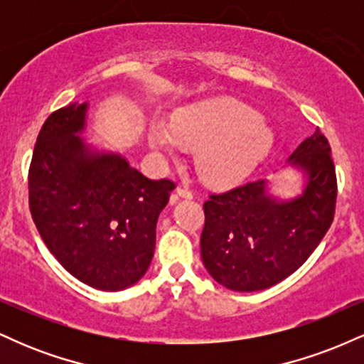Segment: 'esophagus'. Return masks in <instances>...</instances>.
<instances>
[{"instance_id": "obj_1", "label": "esophagus", "mask_w": 364, "mask_h": 364, "mask_svg": "<svg viewBox=\"0 0 364 364\" xmlns=\"http://www.w3.org/2000/svg\"><path fill=\"white\" fill-rule=\"evenodd\" d=\"M176 198H186V200L193 198V191L188 190L186 186H179L176 190V195H173V198H171V202L174 203V202H176Z\"/></svg>"}]
</instances>
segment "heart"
Here are the masks:
<instances>
[{"mask_svg":"<svg viewBox=\"0 0 364 364\" xmlns=\"http://www.w3.org/2000/svg\"><path fill=\"white\" fill-rule=\"evenodd\" d=\"M149 141L161 156H176L183 147L196 150L195 164L203 181L229 186L243 181L265 161L274 132L246 104L219 99L179 111L173 123L156 121Z\"/></svg>","mask_w":364,"mask_h":364,"instance_id":"heart-1","label":"heart"}]
</instances>
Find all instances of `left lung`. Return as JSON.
Returning <instances> with one entry per match:
<instances>
[{"mask_svg":"<svg viewBox=\"0 0 364 364\" xmlns=\"http://www.w3.org/2000/svg\"><path fill=\"white\" fill-rule=\"evenodd\" d=\"M287 162L303 173L301 193L294 198H277L270 183L258 179L203 203L202 260L228 289L262 291L289 277L332 224L337 179L328 140L316 128Z\"/></svg>","mask_w":364,"mask_h":364,"instance_id":"1","label":"left lung"}]
</instances>
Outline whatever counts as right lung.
I'll use <instances>...</instances> for the list:
<instances>
[{"mask_svg": "<svg viewBox=\"0 0 364 364\" xmlns=\"http://www.w3.org/2000/svg\"><path fill=\"white\" fill-rule=\"evenodd\" d=\"M87 107L72 102L46 119L28 169V205L46 246L73 277L121 291L147 272L159 214L176 185L87 145Z\"/></svg>", "mask_w": 364, "mask_h": 364, "instance_id": "1", "label": "right lung"}]
</instances>
